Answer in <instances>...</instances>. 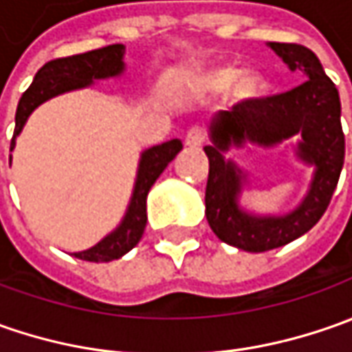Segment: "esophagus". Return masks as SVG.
Returning <instances> with one entry per match:
<instances>
[{
	"instance_id": "1",
	"label": "esophagus",
	"mask_w": 352,
	"mask_h": 352,
	"mask_svg": "<svg viewBox=\"0 0 352 352\" xmlns=\"http://www.w3.org/2000/svg\"><path fill=\"white\" fill-rule=\"evenodd\" d=\"M186 146L188 148H201L204 146V142H206V131L199 127H194L188 131V135H186Z\"/></svg>"
}]
</instances>
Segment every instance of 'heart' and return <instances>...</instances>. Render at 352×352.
<instances>
[{"mask_svg": "<svg viewBox=\"0 0 352 352\" xmlns=\"http://www.w3.org/2000/svg\"><path fill=\"white\" fill-rule=\"evenodd\" d=\"M197 84L199 88L211 91V94H219L223 89L229 88V96L235 103H252L261 100L266 89L263 74L258 70H236L233 66H210L206 70H201L197 76Z\"/></svg>", "mask_w": 352, "mask_h": 352, "instance_id": "heart-1", "label": "heart"}]
</instances>
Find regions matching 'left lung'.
<instances>
[{
  "label": "left lung",
  "instance_id": "1",
  "mask_svg": "<svg viewBox=\"0 0 352 352\" xmlns=\"http://www.w3.org/2000/svg\"><path fill=\"white\" fill-rule=\"evenodd\" d=\"M268 47L305 82L286 94L236 103L231 111L215 113L210 123L211 144L204 146L210 158L208 223L223 243L247 252L278 249L305 235L327 210L345 162L339 91L319 58L302 45L268 43ZM288 138L298 139V160L314 168L306 196L294 210L280 216L245 210L238 199L248 177L224 155L247 144L272 148Z\"/></svg>",
  "mask_w": 352,
  "mask_h": 352
}]
</instances>
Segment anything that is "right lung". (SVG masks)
Here are the masks:
<instances>
[{"instance_id":"add662e5","label":"right lung","mask_w":352,"mask_h":352,"mask_svg":"<svg viewBox=\"0 0 352 352\" xmlns=\"http://www.w3.org/2000/svg\"><path fill=\"white\" fill-rule=\"evenodd\" d=\"M123 56H125L123 45H109V47L89 50L84 54L47 62L36 72L29 89L21 96L17 113H15V133L11 139V151L15 148V139L19 137L27 119L38 105L66 91L89 88L94 86V82L121 76L125 72ZM180 151H182L180 139H172V141L142 151L131 201L121 223L91 249L74 252L76 258L89 261V263H109L127 254L129 250L141 241L144 227H146V196L153 184L156 182V178L164 172V168L176 158Z\"/></svg>"}]
</instances>
